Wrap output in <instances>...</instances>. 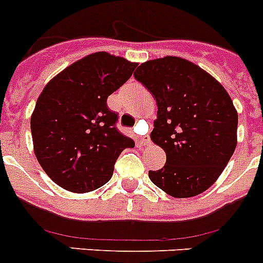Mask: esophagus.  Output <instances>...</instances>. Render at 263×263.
Instances as JSON below:
<instances>
[{"label":"esophagus","mask_w":263,"mask_h":263,"mask_svg":"<svg viewBox=\"0 0 263 263\" xmlns=\"http://www.w3.org/2000/svg\"><path fill=\"white\" fill-rule=\"evenodd\" d=\"M150 143V139L147 137H142V136H138V145L141 146H146Z\"/></svg>","instance_id":"34e87169"}]
</instances>
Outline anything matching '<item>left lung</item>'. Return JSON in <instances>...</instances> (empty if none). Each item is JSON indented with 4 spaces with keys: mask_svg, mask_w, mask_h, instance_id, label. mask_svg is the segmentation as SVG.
<instances>
[{
    "mask_svg": "<svg viewBox=\"0 0 263 263\" xmlns=\"http://www.w3.org/2000/svg\"><path fill=\"white\" fill-rule=\"evenodd\" d=\"M134 78L157 100L152 139L167 158L148 178L174 197L201 194L221 175L236 148L233 101L216 79L182 58L142 63Z\"/></svg>",
    "mask_w": 263,
    "mask_h": 263,
    "instance_id": "1",
    "label": "left lung"
}]
</instances>
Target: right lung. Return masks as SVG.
<instances>
[{
	"label": "right lung",
	"mask_w": 263,
	"mask_h": 263,
	"mask_svg": "<svg viewBox=\"0 0 263 263\" xmlns=\"http://www.w3.org/2000/svg\"><path fill=\"white\" fill-rule=\"evenodd\" d=\"M137 63L96 52L63 69L42 90L31 116L34 152L42 168L64 190L95 191L109 182L118 155L134 141L117 129L106 105Z\"/></svg>",
	"instance_id": "right-lung-1"
}]
</instances>
